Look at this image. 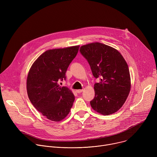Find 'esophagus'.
Instances as JSON below:
<instances>
[{
	"instance_id": "1",
	"label": "esophagus",
	"mask_w": 157,
	"mask_h": 157,
	"mask_svg": "<svg viewBox=\"0 0 157 157\" xmlns=\"http://www.w3.org/2000/svg\"><path fill=\"white\" fill-rule=\"evenodd\" d=\"M76 91L77 93L79 94V93H81L82 91V89H77V90H76Z\"/></svg>"
}]
</instances>
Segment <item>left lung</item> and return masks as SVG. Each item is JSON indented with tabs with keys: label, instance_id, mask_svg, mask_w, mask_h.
<instances>
[{
	"label": "left lung",
	"instance_id": "1",
	"mask_svg": "<svg viewBox=\"0 0 157 157\" xmlns=\"http://www.w3.org/2000/svg\"><path fill=\"white\" fill-rule=\"evenodd\" d=\"M79 51L90 65L94 77L101 80L94 84L92 108L104 116L116 113L130 91V72L125 59L116 49L98 42L82 45Z\"/></svg>",
	"mask_w": 157,
	"mask_h": 157
}]
</instances>
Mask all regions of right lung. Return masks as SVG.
<instances>
[{
	"label": "right lung",
	"instance_id": "add662e5",
	"mask_svg": "<svg viewBox=\"0 0 157 157\" xmlns=\"http://www.w3.org/2000/svg\"><path fill=\"white\" fill-rule=\"evenodd\" d=\"M79 45L49 50L33 63L27 79V90L33 105L48 119L59 122L70 113L75 96L59 81L76 57Z\"/></svg>",
	"mask_w": 157,
	"mask_h": 157
}]
</instances>
